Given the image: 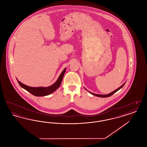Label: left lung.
<instances>
[{
	"instance_id": "8db88e82",
	"label": "left lung",
	"mask_w": 147,
	"mask_h": 147,
	"mask_svg": "<svg viewBox=\"0 0 147 147\" xmlns=\"http://www.w3.org/2000/svg\"><path fill=\"white\" fill-rule=\"evenodd\" d=\"M125 85V83L123 84L122 85H121L119 88L118 89H117L116 90H115V91H113L112 92H111V93H110V94H107V95H100V94H94V93H92V92H90V93H91V94H92L93 95H95V96H98V97H100V98H107V97H109V96H111L112 95H113V94H115L116 92H117V91H118L121 88H122L123 86V85Z\"/></svg>"
}]
</instances>
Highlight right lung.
I'll use <instances>...</instances> for the list:
<instances>
[{
  "instance_id": "add662e5",
  "label": "right lung",
  "mask_w": 147,
  "mask_h": 147,
  "mask_svg": "<svg viewBox=\"0 0 147 147\" xmlns=\"http://www.w3.org/2000/svg\"><path fill=\"white\" fill-rule=\"evenodd\" d=\"M65 69H66V68H65L63 70V71L59 76L58 79L56 81V83L49 87H46V88H44V87H37V88L30 87V86H28L26 85H24V84L21 83V82L19 81H18V83L22 88H24V89L27 90L30 93L32 94V95L36 96H46V95L51 94V93L54 92L59 88V86H60V85L62 83L63 76H64V74L65 71Z\"/></svg>"
}]
</instances>
